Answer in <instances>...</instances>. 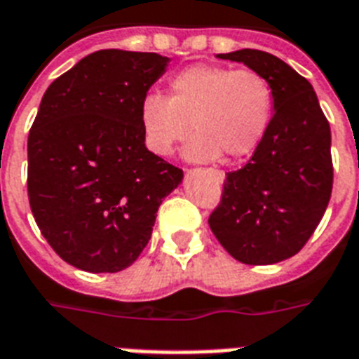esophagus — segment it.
Listing matches in <instances>:
<instances>
[{
	"label": "esophagus",
	"mask_w": 359,
	"mask_h": 359,
	"mask_svg": "<svg viewBox=\"0 0 359 359\" xmlns=\"http://www.w3.org/2000/svg\"><path fill=\"white\" fill-rule=\"evenodd\" d=\"M210 173L214 175V179L218 180V182H224V179H225V173H224V171H219V169H212Z\"/></svg>",
	"instance_id": "34e87169"
}]
</instances>
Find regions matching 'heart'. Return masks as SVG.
<instances>
[{
	"label": "heart",
	"mask_w": 359,
	"mask_h": 359,
	"mask_svg": "<svg viewBox=\"0 0 359 359\" xmlns=\"http://www.w3.org/2000/svg\"><path fill=\"white\" fill-rule=\"evenodd\" d=\"M169 89V97L149 93L140 104L141 134L158 156H169L191 124L188 160H240L259 147L272 119L273 89L253 69L194 65L175 74Z\"/></svg>",
	"instance_id": "1"
}]
</instances>
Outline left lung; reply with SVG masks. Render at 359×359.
Here are the masks:
<instances>
[{
	"label": "left lung",
	"instance_id": "1",
	"mask_svg": "<svg viewBox=\"0 0 359 359\" xmlns=\"http://www.w3.org/2000/svg\"><path fill=\"white\" fill-rule=\"evenodd\" d=\"M266 76L273 115L242 169L227 173L208 225L231 257L273 264L296 255L320 224L332 196V132L309 81L272 53H218Z\"/></svg>",
	"mask_w": 359,
	"mask_h": 359
}]
</instances>
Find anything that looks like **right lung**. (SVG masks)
I'll return each mask as SVG.
<instances>
[{"instance_id":"1","label":"right lung","mask_w":359,"mask_h":359,"mask_svg":"<svg viewBox=\"0 0 359 359\" xmlns=\"http://www.w3.org/2000/svg\"><path fill=\"white\" fill-rule=\"evenodd\" d=\"M169 57L100 50L52 81L27 137V196L42 236L86 272H121L182 180L145 147L140 104Z\"/></svg>"}]
</instances>
